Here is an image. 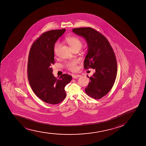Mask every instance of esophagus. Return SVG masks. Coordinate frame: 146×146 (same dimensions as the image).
<instances>
[{"mask_svg": "<svg viewBox=\"0 0 146 146\" xmlns=\"http://www.w3.org/2000/svg\"><path fill=\"white\" fill-rule=\"evenodd\" d=\"M80 75H79V74H74V75H72V77L74 78H78V77H80Z\"/></svg>", "mask_w": 146, "mask_h": 146, "instance_id": "34e87169", "label": "esophagus"}]
</instances>
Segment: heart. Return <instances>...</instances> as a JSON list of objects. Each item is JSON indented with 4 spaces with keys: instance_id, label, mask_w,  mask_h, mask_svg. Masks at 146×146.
<instances>
[{
    "instance_id": "1",
    "label": "heart",
    "mask_w": 146,
    "mask_h": 146,
    "mask_svg": "<svg viewBox=\"0 0 146 146\" xmlns=\"http://www.w3.org/2000/svg\"><path fill=\"white\" fill-rule=\"evenodd\" d=\"M65 42L67 43L73 50H79L83 46L82 41L77 37L74 36H67L65 39ZM60 44L59 43H56L54 47V54H57L58 51ZM77 60H73L67 62L65 64V67L68 70L71 71H75L77 69Z\"/></svg>"
}]
</instances>
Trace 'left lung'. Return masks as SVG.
Listing matches in <instances>:
<instances>
[{
    "mask_svg": "<svg viewBox=\"0 0 146 146\" xmlns=\"http://www.w3.org/2000/svg\"><path fill=\"white\" fill-rule=\"evenodd\" d=\"M72 32L84 37L87 43L84 68L96 70L92 76H88L91 81L86 93L93 98L100 99L110 91L115 80L117 65L114 51L105 36L94 29L74 28Z\"/></svg>",
    "mask_w": 146,
    "mask_h": 146,
    "instance_id": "8db88e82",
    "label": "left lung"
}]
</instances>
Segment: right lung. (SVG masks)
Returning a JSON list of instances; mask_svg holds the SVG:
<instances>
[{
  "label": "right lung",
  "mask_w": 146,
  "mask_h": 146,
  "mask_svg": "<svg viewBox=\"0 0 146 146\" xmlns=\"http://www.w3.org/2000/svg\"><path fill=\"white\" fill-rule=\"evenodd\" d=\"M65 31L63 29L44 33L33 43L29 54L27 74L31 87L37 97L52 105L65 99V87L72 79L68 74L56 78L51 68L55 62L54 46Z\"/></svg>",
  "instance_id": "add662e5"
}]
</instances>
